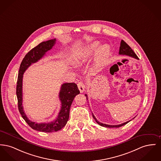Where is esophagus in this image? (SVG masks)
Masks as SVG:
<instances>
[{
	"label": "esophagus",
	"mask_w": 161,
	"mask_h": 161,
	"mask_svg": "<svg viewBox=\"0 0 161 161\" xmlns=\"http://www.w3.org/2000/svg\"><path fill=\"white\" fill-rule=\"evenodd\" d=\"M77 85H78V87L80 92L81 93L83 92L84 91H85V83L83 82H82V81H80L78 83Z\"/></svg>",
	"instance_id": "esophagus-1"
}]
</instances>
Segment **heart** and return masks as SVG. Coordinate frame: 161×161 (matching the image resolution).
<instances>
[{"label":"heart","mask_w":161,"mask_h":161,"mask_svg":"<svg viewBox=\"0 0 161 161\" xmlns=\"http://www.w3.org/2000/svg\"><path fill=\"white\" fill-rule=\"evenodd\" d=\"M100 46V42L99 41H95L91 42L74 55L73 59L74 61L77 64H81L89 58L92 56L97 50L96 56L97 62L98 63H103L109 56L111 49L107 44L103 45L99 48Z\"/></svg>","instance_id":"heart-1"}]
</instances>
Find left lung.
<instances>
[{
	"label": "left lung",
	"instance_id": "obj_1",
	"mask_svg": "<svg viewBox=\"0 0 161 161\" xmlns=\"http://www.w3.org/2000/svg\"><path fill=\"white\" fill-rule=\"evenodd\" d=\"M119 55H127V56H129V57H132L134 58H136V59H139L137 56L136 55V53L134 52V51L131 49V48L123 40L121 41V42H120V49H119ZM86 97H87V95L85 94ZM86 98L87 99V98L86 97ZM92 116H93V118L94 119L95 122L97 123H98V125H100V126H104V127H106V128H119V127H120V126H122L123 125H126V123H128L130 121H128L126 122H125V123H122V124H120V125H106V124H104V123H101L100 122H98L95 117L94 116V115L92 114ZM134 119V118H133Z\"/></svg>",
	"mask_w": 161,
	"mask_h": 161
}]
</instances>
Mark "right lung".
Returning <instances> with one entry per match:
<instances>
[{"instance_id": "right-lung-1", "label": "right lung", "mask_w": 161, "mask_h": 161, "mask_svg": "<svg viewBox=\"0 0 161 161\" xmlns=\"http://www.w3.org/2000/svg\"><path fill=\"white\" fill-rule=\"evenodd\" d=\"M55 42L56 39L42 42L26 54L20 65L16 86V95L19 113L21 114L22 118L32 129L42 132L58 131L66 125L69 117V111L71 104L76 95L80 94V91L75 83H66L63 84L59 94V98L61 103V109L57 119L50 122L39 123L31 122L24 113L22 106L23 74L29 66L32 64L38 62L46 55V53L47 51L52 49V47L55 45Z\"/></svg>"}]
</instances>
